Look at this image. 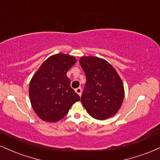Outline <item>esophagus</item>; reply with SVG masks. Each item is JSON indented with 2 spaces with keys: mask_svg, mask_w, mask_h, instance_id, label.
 <instances>
[{
  "mask_svg": "<svg viewBox=\"0 0 160 160\" xmlns=\"http://www.w3.org/2000/svg\"><path fill=\"white\" fill-rule=\"evenodd\" d=\"M75 92H76L78 93V94L80 96V95H81V94H82V89L80 87L77 88V89H75Z\"/></svg>",
  "mask_w": 160,
  "mask_h": 160,
  "instance_id": "obj_1",
  "label": "esophagus"
}]
</instances>
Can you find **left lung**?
I'll return each mask as SVG.
<instances>
[{
    "mask_svg": "<svg viewBox=\"0 0 160 160\" xmlns=\"http://www.w3.org/2000/svg\"><path fill=\"white\" fill-rule=\"evenodd\" d=\"M80 64L86 82L81 103L93 118L104 120L114 116L124 98L122 80L109 62L94 56H83Z\"/></svg>",
    "mask_w": 160,
    "mask_h": 160,
    "instance_id": "8db88e82",
    "label": "left lung"
}]
</instances>
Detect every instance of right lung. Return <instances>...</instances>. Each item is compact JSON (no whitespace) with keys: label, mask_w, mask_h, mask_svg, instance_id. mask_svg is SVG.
<instances>
[{"label":"right lung","mask_w":160,"mask_h":160,"mask_svg":"<svg viewBox=\"0 0 160 160\" xmlns=\"http://www.w3.org/2000/svg\"><path fill=\"white\" fill-rule=\"evenodd\" d=\"M76 58L58 53L40 65L29 84V97L37 115L46 122H58L65 117L80 96L71 87L68 71Z\"/></svg>","instance_id":"right-lung-1"}]
</instances>
